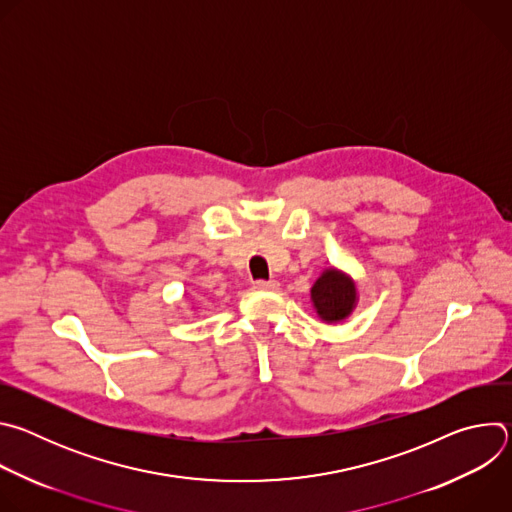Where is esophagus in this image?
Instances as JSON below:
<instances>
[{
  "label": "esophagus",
  "mask_w": 512,
  "mask_h": 512,
  "mask_svg": "<svg viewBox=\"0 0 512 512\" xmlns=\"http://www.w3.org/2000/svg\"><path fill=\"white\" fill-rule=\"evenodd\" d=\"M253 287H255V289H261V291H275V289L279 287V283H277L275 279H269V281L257 279V281L253 283Z\"/></svg>",
  "instance_id": "obj_1"
}]
</instances>
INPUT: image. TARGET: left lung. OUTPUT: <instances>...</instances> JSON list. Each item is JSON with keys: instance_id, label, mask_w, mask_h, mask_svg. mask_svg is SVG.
Listing matches in <instances>:
<instances>
[{"instance_id": "obj_1", "label": "left lung", "mask_w": 512, "mask_h": 512, "mask_svg": "<svg viewBox=\"0 0 512 512\" xmlns=\"http://www.w3.org/2000/svg\"><path fill=\"white\" fill-rule=\"evenodd\" d=\"M312 302L324 322H340L356 304V287L348 275L326 269L312 287Z\"/></svg>"}]
</instances>
